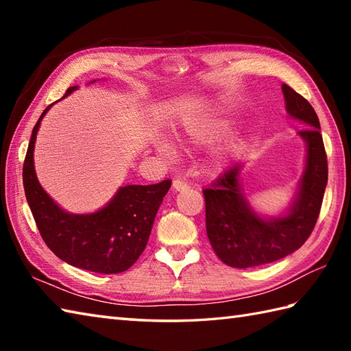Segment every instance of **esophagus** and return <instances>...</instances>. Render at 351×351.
<instances>
[{"label":"esophagus","mask_w":351,"mask_h":351,"mask_svg":"<svg viewBox=\"0 0 351 351\" xmlns=\"http://www.w3.org/2000/svg\"><path fill=\"white\" fill-rule=\"evenodd\" d=\"M171 187H173L175 191H182L187 189V184H185L182 180H175L173 184H171Z\"/></svg>","instance_id":"34e87169"}]
</instances>
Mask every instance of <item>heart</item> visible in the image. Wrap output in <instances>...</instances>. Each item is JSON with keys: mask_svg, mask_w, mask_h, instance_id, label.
<instances>
[{"mask_svg": "<svg viewBox=\"0 0 351 351\" xmlns=\"http://www.w3.org/2000/svg\"><path fill=\"white\" fill-rule=\"evenodd\" d=\"M235 122L228 116L214 114V116H204V117H190L185 121L182 128V141L189 146L196 147H206L211 146L217 141L228 137L234 130ZM156 151L162 156H173L175 147L167 140L156 141ZM229 164V154L228 151H219L213 155L211 158V169L214 171H220Z\"/></svg>", "mask_w": 351, "mask_h": 351, "instance_id": "1", "label": "heart"}]
</instances>
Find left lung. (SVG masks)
Wrapping results in <instances>:
<instances>
[{
	"label": "left lung",
	"mask_w": 351,
	"mask_h": 351,
	"mask_svg": "<svg viewBox=\"0 0 351 351\" xmlns=\"http://www.w3.org/2000/svg\"><path fill=\"white\" fill-rule=\"evenodd\" d=\"M289 117L306 125L299 137L306 145L304 170L294 197L279 215L255 211L241 184L244 162H235L204 190L206 235L223 263L249 268L285 258L300 249L314 229L327 185V158L319 121L311 104L282 84Z\"/></svg>",
	"instance_id": "1"
}]
</instances>
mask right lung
I'll use <instances>...</instances> for the list:
<instances>
[{
  "instance_id": "obj_1",
  "label": "right lung",
  "mask_w": 351,
  "mask_h": 351,
  "mask_svg": "<svg viewBox=\"0 0 351 351\" xmlns=\"http://www.w3.org/2000/svg\"><path fill=\"white\" fill-rule=\"evenodd\" d=\"M77 88L78 86L69 87L63 98ZM52 106L54 104L45 108L34 125L22 169L25 197L36 225L43 241L64 263L102 274L122 273L143 253L155 215L171 181L166 180L152 185H123L107 205L95 213L73 214L63 210L43 190L34 170L37 131Z\"/></svg>"
}]
</instances>
